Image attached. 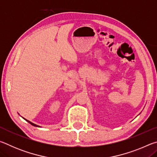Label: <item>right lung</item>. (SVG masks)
<instances>
[{
    "mask_svg": "<svg viewBox=\"0 0 157 157\" xmlns=\"http://www.w3.org/2000/svg\"><path fill=\"white\" fill-rule=\"evenodd\" d=\"M25 119V118H24ZM25 120L26 121H27V122H28V123H30V124H32V125H33V126H34V127H39V126H38V125H36V124H34V123H32V122H30V121H28V120H26V119H25Z\"/></svg>",
    "mask_w": 157,
    "mask_h": 157,
    "instance_id": "1",
    "label": "right lung"
}]
</instances>
